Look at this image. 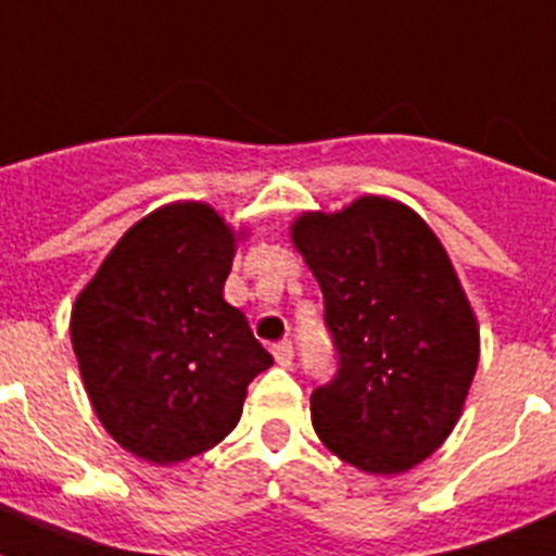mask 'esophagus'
<instances>
[{
  "mask_svg": "<svg viewBox=\"0 0 556 556\" xmlns=\"http://www.w3.org/2000/svg\"><path fill=\"white\" fill-rule=\"evenodd\" d=\"M273 356L281 367H292V358H294L292 342H278V345H273Z\"/></svg>",
  "mask_w": 556,
  "mask_h": 556,
  "instance_id": "1",
  "label": "esophagus"
}]
</instances>
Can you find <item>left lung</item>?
Here are the masks:
<instances>
[{
    "label": "left lung",
    "mask_w": 556,
    "mask_h": 556,
    "mask_svg": "<svg viewBox=\"0 0 556 556\" xmlns=\"http://www.w3.org/2000/svg\"><path fill=\"white\" fill-rule=\"evenodd\" d=\"M323 289L337 351L312 424L342 462L404 473L443 445L479 365V326L434 230L395 200L362 198L292 225Z\"/></svg>",
    "instance_id": "8db88e82"
}]
</instances>
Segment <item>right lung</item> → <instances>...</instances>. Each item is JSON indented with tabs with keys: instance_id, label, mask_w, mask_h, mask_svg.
I'll return each instance as SVG.
<instances>
[{
	"instance_id": "obj_1",
	"label": "right lung",
	"mask_w": 556,
	"mask_h": 556,
	"mask_svg": "<svg viewBox=\"0 0 556 556\" xmlns=\"http://www.w3.org/2000/svg\"><path fill=\"white\" fill-rule=\"evenodd\" d=\"M233 233L203 203L132 225L72 308V348L108 434L155 465L236 429L248 384L273 365L223 287Z\"/></svg>"
}]
</instances>
